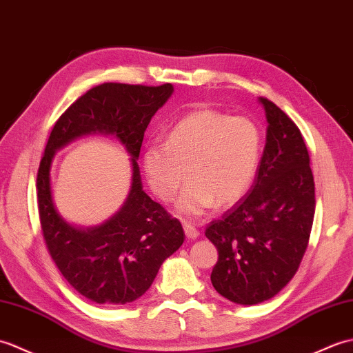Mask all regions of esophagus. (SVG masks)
<instances>
[{
	"label": "esophagus",
	"mask_w": 353,
	"mask_h": 353,
	"mask_svg": "<svg viewBox=\"0 0 353 353\" xmlns=\"http://www.w3.org/2000/svg\"><path fill=\"white\" fill-rule=\"evenodd\" d=\"M183 228H184L185 236L189 239H196L199 236L198 228L192 222H183Z\"/></svg>",
	"instance_id": "esophagus-1"
}]
</instances>
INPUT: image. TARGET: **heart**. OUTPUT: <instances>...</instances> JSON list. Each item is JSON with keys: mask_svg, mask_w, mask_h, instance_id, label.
I'll return each instance as SVG.
<instances>
[{"mask_svg": "<svg viewBox=\"0 0 353 353\" xmlns=\"http://www.w3.org/2000/svg\"><path fill=\"white\" fill-rule=\"evenodd\" d=\"M263 136L245 116H230L214 108H196L168 131L166 142L143 146L146 183L163 202L174 201L184 181L176 207L185 216H202L216 205L239 202L252 185L261 160Z\"/></svg>", "mask_w": 353, "mask_h": 353, "instance_id": "b5f03b06", "label": "heart"}]
</instances>
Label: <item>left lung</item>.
Segmentation results:
<instances>
[{
	"instance_id": "left-lung-1",
	"label": "left lung",
	"mask_w": 353,
	"mask_h": 353,
	"mask_svg": "<svg viewBox=\"0 0 353 353\" xmlns=\"http://www.w3.org/2000/svg\"><path fill=\"white\" fill-rule=\"evenodd\" d=\"M268 140L255 181L236 205L205 228L219 258L211 284L240 305L283 290L297 272L314 221V176L301 130L268 98Z\"/></svg>"
}]
</instances>
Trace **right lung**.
Here are the masks:
<instances>
[{
    "label": "right lung",
    "instance_id": "obj_1",
    "mask_svg": "<svg viewBox=\"0 0 353 353\" xmlns=\"http://www.w3.org/2000/svg\"><path fill=\"white\" fill-rule=\"evenodd\" d=\"M172 92L169 83L95 85L54 123L39 164L37 207L45 245L68 283L99 305L136 301L151 287L161 263L184 241L178 219L143 192L136 161L151 117ZM92 130L113 134L125 145L133 157V184L119 214L84 232L68 225L53 208L49 168L56 149Z\"/></svg>",
    "mask_w": 353,
    "mask_h": 353
}]
</instances>
